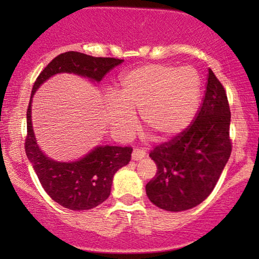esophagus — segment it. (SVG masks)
Returning a JSON list of instances; mask_svg holds the SVG:
<instances>
[{"instance_id":"1","label":"esophagus","mask_w":259,"mask_h":259,"mask_svg":"<svg viewBox=\"0 0 259 259\" xmlns=\"http://www.w3.org/2000/svg\"><path fill=\"white\" fill-rule=\"evenodd\" d=\"M145 157H146V152L141 150V148H134L132 153L133 160H140V159H143Z\"/></svg>"}]
</instances>
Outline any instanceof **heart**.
<instances>
[{
  "label": "heart",
  "instance_id": "b5f03b06",
  "mask_svg": "<svg viewBox=\"0 0 259 259\" xmlns=\"http://www.w3.org/2000/svg\"><path fill=\"white\" fill-rule=\"evenodd\" d=\"M108 122L116 134L127 137L136 128L140 112L144 128L165 140L185 131L197 114L201 80L192 67L147 63L126 72L115 91Z\"/></svg>",
  "mask_w": 259,
  "mask_h": 259
}]
</instances>
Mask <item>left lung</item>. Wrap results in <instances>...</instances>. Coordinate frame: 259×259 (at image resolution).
<instances>
[{
    "label": "left lung",
    "instance_id": "left-lung-1",
    "mask_svg": "<svg viewBox=\"0 0 259 259\" xmlns=\"http://www.w3.org/2000/svg\"><path fill=\"white\" fill-rule=\"evenodd\" d=\"M230 121L226 92L208 69L206 91L196 119L150 153L158 171L147 183L146 194L155 206L185 211L210 196L231 154Z\"/></svg>",
    "mask_w": 259,
    "mask_h": 259
}]
</instances>
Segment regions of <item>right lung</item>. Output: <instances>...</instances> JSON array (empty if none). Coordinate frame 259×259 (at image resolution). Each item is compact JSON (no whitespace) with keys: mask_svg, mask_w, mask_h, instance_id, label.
<instances>
[{"mask_svg":"<svg viewBox=\"0 0 259 259\" xmlns=\"http://www.w3.org/2000/svg\"><path fill=\"white\" fill-rule=\"evenodd\" d=\"M123 60L94 58L79 52H66L56 56L35 81L27 111L26 154L49 197L61 206L74 211L91 210L111 194L113 177L131 160L132 147L97 146L76 161L61 162L48 158L40 150L31 123V98L49 77L59 73H74L93 81L102 80L109 70Z\"/></svg>","mask_w":259,"mask_h":259,"instance_id":"add662e5","label":"right lung"}]
</instances>
